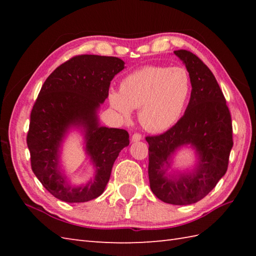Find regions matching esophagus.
<instances>
[{
	"instance_id": "1",
	"label": "esophagus",
	"mask_w": 256,
	"mask_h": 256,
	"mask_svg": "<svg viewBox=\"0 0 256 256\" xmlns=\"http://www.w3.org/2000/svg\"><path fill=\"white\" fill-rule=\"evenodd\" d=\"M142 140V134L140 133H134L132 135V142H138V140Z\"/></svg>"
}]
</instances>
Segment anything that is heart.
<instances>
[{
	"label": "heart",
	"instance_id": "heart-1",
	"mask_svg": "<svg viewBox=\"0 0 256 256\" xmlns=\"http://www.w3.org/2000/svg\"><path fill=\"white\" fill-rule=\"evenodd\" d=\"M192 81L184 67L146 66L128 74L120 91L108 94L111 106L124 120L138 108V120L152 132H162L175 125L188 106Z\"/></svg>",
	"mask_w": 256,
	"mask_h": 256
}]
</instances>
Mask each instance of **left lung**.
Here are the masks:
<instances>
[{"label": "left lung", "instance_id": "8db88e82", "mask_svg": "<svg viewBox=\"0 0 256 256\" xmlns=\"http://www.w3.org/2000/svg\"><path fill=\"white\" fill-rule=\"evenodd\" d=\"M192 81L190 101L180 120L166 132L146 136L152 192L166 204H192L204 198L224 176L233 146L232 120L226 98L214 74L189 50H175ZM192 144L200 154L198 168L176 181L164 176V165L182 144Z\"/></svg>", "mask_w": 256, "mask_h": 256}]
</instances>
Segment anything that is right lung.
<instances>
[{
    "mask_svg": "<svg viewBox=\"0 0 256 256\" xmlns=\"http://www.w3.org/2000/svg\"><path fill=\"white\" fill-rule=\"evenodd\" d=\"M124 68L118 57L78 55L62 64L42 84L30 112L27 146L30 166L38 180L54 197L64 202H86L104 192L112 166L130 144L121 128L99 126L96 108L108 96L111 80ZM72 124L86 128L87 151L97 174L81 188H70L56 170V153L66 128Z\"/></svg>",
    "mask_w": 256,
    "mask_h": 256,
    "instance_id": "add662e5",
    "label": "right lung"
}]
</instances>
